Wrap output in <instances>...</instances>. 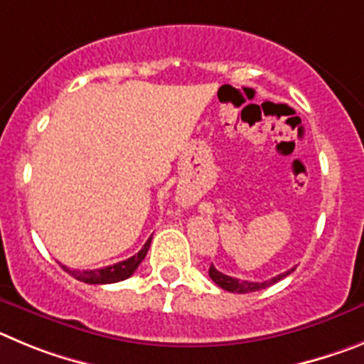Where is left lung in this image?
Here are the masks:
<instances>
[{"mask_svg": "<svg viewBox=\"0 0 364 364\" xmlns=\"http://www.w3.org/2000/svg\"><path fill=\"white\" fill-rule=\"evenodd\" d=\"M292 272H294V268H290V270L283 272V274H279V276H276V277H272V279L263 281V283H255V281H239V279H235V277L227 276V274L219 272L218 268L212 264L210 270H208V276H210V279L214 281L218 287H221L223 290H228V292H235V294H248V292H257V290H264V288L272 287V284L277 283V281H281L283 277H287L288 274H292Z\"/></svg>", "mask_w": 364, "mask_h": 364, "instance_id": "obj_1", "label": "left lung"}]
</instances>
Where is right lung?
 Segmentation results:
<instances>
[{
  "label": "right lung",
  "instance_id": "right-lung-1",
  "mask_svg": "<svg viewBox=\"0 0 364 364\" xmlns=\"http://www.w3.org/2000/svg\"><path fill=\"white\" fill-rule=\"evenodd\" d=\"M150 243H152V237L146 239V243L143 245V248L137 252L136 255L129 257L125 261H119L116 264H110V267L105 268H96V270H74V268L63 267L65 272H68L72 277H76L77 281H83L88 284H109V283H117V281H123L127 277H130L136 272V268L141 264V261L145 259L146 252H149Z\"/></svg>",
  "mask_w": 364,
  "mask_h": 364
}]
</instances>
